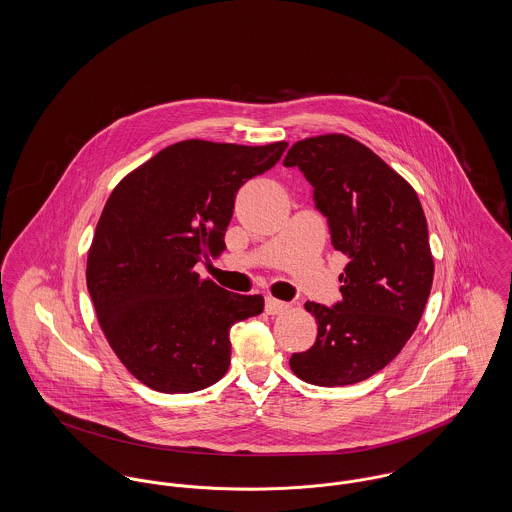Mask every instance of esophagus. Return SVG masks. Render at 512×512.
I'll return each mask as SVG.
<instances>
[{"label": "esophagus", "mask_w": 512, "mask_h": 512, "mask_svg": "<svg viewBox=\"0 0 512 512\" xmlns=\"http://www.w3.org/2000/svg\"><path fill=\"white\" fill-rule=\"evenodd\" d=\"M288 309H290V305L286 301L274 300V298H267V301H265V311L269 315H280Z\"/></svg>", "instance_id": "esophagus-1"}]
</instances>
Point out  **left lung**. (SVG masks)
I'll return each mask as SVG.
<instances>
[{
	"label": "left lung",
	"mask_w": 512,
	"mask_h": 512,
	"mask_svg": "<svg viewBox=\"0 0 512 512\" xmlns=\"http://www.w3.org/2000/svg\"><path fill=\"white\" fill-rule=\"evenodd\" d=\"M298 166L329 220L332 245L348 255L342 301H307L317 340L290 358L301 381L344 387L389 365L414 334L433 284V255L418 193L360 141L329 133L292 145Z\"/></svg>",
	"instance_id": "1"
}]
</instances>
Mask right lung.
Wrapping results in <instances>:
<instances>
[{"mask_svg": "<svg viewBox=\"0 0 512 512\" xmlns=\"http://www.w3.org/2000/svg\"><path fill=\"white\" fill-rule=\"evenodd\" d=\"M286 147L181 141L129 172L108 197L87 288L110 348L152 391L214 385L230 365L232 325L263 313L261 294L228 292L195 265L226 249L238 189L271 170Z\"/></svg>", "mask_w": 512, "mask_h": 512, "instance_id": "add662e5", "label": "right lung"}]
</instances>
